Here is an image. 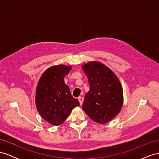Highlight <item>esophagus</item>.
I'll use <instances>...</instances> for the list:
<instances>
[{"instance_id": "1", "label": "esophagus", "mask_w": 159, "mask_h": 159, "mask_svg": "<svg viewBox=\"0 0 159 159\" xmlns=\"http://www.w3.org/2000/svg\"><path fill=\"white\" fill-rule=\"evenodd\" d=\"M78 100H79V102H80V105H82L83 102H84V98H83L82 97H80V98H78Z\"/></svg>"}]
</instances>
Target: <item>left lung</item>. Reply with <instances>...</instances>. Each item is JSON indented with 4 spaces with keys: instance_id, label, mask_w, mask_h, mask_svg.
I'll list each match as a JSON object with an SVG mask.
<instances>
[{
    "instance_id": "1",
    "label": "left lung",
    "mask_w": 159,
    "mask_h": 159,
    "mask_svg": "<svg viewBox=\"0 0 159 159\" xmlns=\"http://www.w3.org/2000/svg\"><path fill=\"white\" fill-rule=\"evenodd\" d=\"M88 77L89 91L85 94L82 108L93 121L105 124L121 111L123 93L117 77L108 67L98 61L82 66Z\"/></svg>"
}]
</instances>
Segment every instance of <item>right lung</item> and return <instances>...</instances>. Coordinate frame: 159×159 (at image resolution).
I'll list each match as a JSON object with an SVG mask.
<instances>
[{"mask_svg": "<svg viewBox=\"0 0 159 159\" xmlns=\"http://www.w3.org/2000/svg\"><path fill=\"white\" fill-rule=\"evenodd\" d=\"M71 69V66L65 65L50 67L43 73L37 85L36 108L42 117L53 125L64 123L71 110L80 105L64 81Z\"/></svg>", "mask_w": 159, "mask_h": 159, "instance_id": "1", "label": "right lung"}]
</instances>
